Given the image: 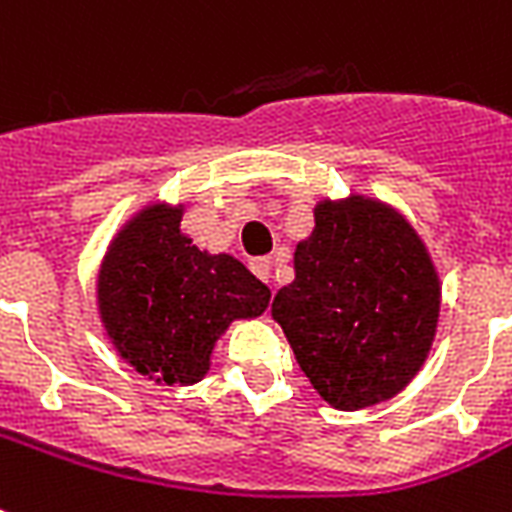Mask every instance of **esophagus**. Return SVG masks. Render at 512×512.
I'll use <instances>...</instances> for the list:
<instances>
[{
    "mask_svg": "<svg viewBox=\"0 0 512 512\" xmlns=\"http://www.w3.org/2000/svg\"><path fill=\"white\" fill-rule=\"evenodd\" d=\"M249 268H252V273H255L257 279H263L265 284L271 282V260H268V257H255V260L249 263Z\"/></svg>",
    "mask_w": 512,
    "mask_h": 512,
    "instance_id": "esophagus-1",
    "label": "esophagus"
}]
</instances>
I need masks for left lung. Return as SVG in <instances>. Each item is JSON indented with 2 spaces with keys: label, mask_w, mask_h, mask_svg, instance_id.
Here are the masks:
<instances>
[{
  "label": "left lung",
  "mask_w": 512,
  "mask_h": 512,
  "mask_svg": "<svg viewBox=\"0 0 512 512\" xmlns=\"http://www.w3.org/2000/svg\"><path fill=\"white\" fill-rule=\"evenodd\" d=\"M314 217L271 314L319 395L357 411L397 395L424 365L440 282L416 230L384 204L354 195Z\"/></svg>",
  "instance_id": "obj_1"
}]
</instances>
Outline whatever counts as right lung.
I'll list each match as a JSON object with an SVG mask.
<instances>
[{
  "label": "right lung",
  "instance_id": "1",
  "mask_svg": "<svg viewBox=\"0 0 512 512\" xmlns=\"http://www.w3.org/2000/svg\"><path fill=\"white\" fill-rule=\"evenodd\" d=\"M182 209L150 206L117 233L99 273L109 338L139 373L195 384L233 319L263 314L271 290L230 255H206L179 230Z\"/></svg>",
  "mask_w": 512,
  "mask_h": 512
}]
</instances>
